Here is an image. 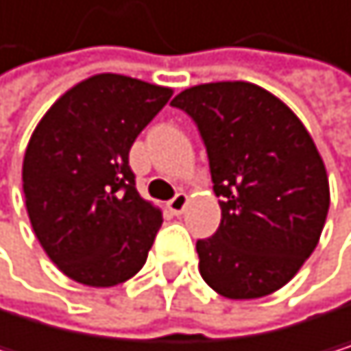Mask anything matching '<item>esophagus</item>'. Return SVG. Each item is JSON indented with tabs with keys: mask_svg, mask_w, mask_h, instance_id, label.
Segmentation results:
<instances>
[{
	"mask_svg": "<svg viewBox=\"0 0 351 351\" xmlns=\"http://www.w3.org/2000/svg\"><path fill=\"white\" fill-rule=\"evenodd\" d=\"M187 204H189V197H187V193L179 191L177 195H174V197L168 202V208H170L174 215H181V213L187 208Z\"/></svg>",
	"mask_w": 351,
	"mask_h": 351,
	"instance_id": "34e87169",
	"label": "esophagus"
}]
</instances>
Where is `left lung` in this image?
I'll list each match as a JSON object with an SVG mask.
<instances>
[{"instance_id":"1","label":"left lung","mask_w":351,"mask_h":351,"mask_svg":"<svg viewBox=\"0 0 351 351\" xmlns=\"http://www.w3.org/2000/svg\"><path fill=\"white\" fill-rule=\"evenodd\" d=\"M206 145L221 225L197 240L199 274L227 299H259L295 278L328 215L324 162L301 119L250 82H215L172 99Z\"/></svg>"}]
</instances>
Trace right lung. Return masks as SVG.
Listing matches in <instances>:
<instances>
[{
    "instance_id": "1",
    "label": "right lung",
    "mask_w": 351,
    "mask_h": 351,
    "mask_svg": "<svg viewBox=\"0 0 351 351\" xmlns=\"http://www.w3.org/2000/svg\"><path fill=\"white\" fill-rule=\"evenodd\" d=\"M172 90L117 73L92 75L39 119L23 160L33 232L71 280L107 289L147 261L162 210L141 197L128 154Z\"/></svg>"
}]
</instances>
